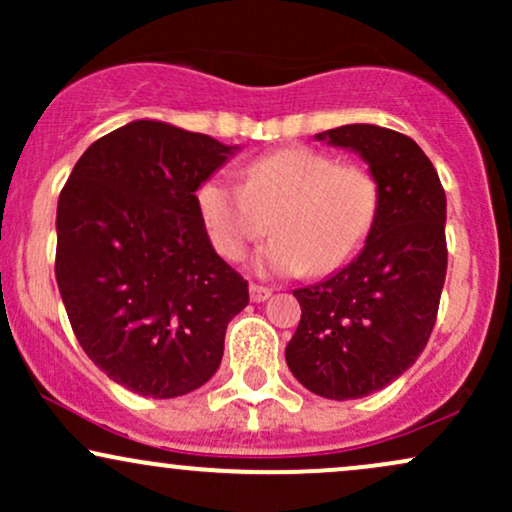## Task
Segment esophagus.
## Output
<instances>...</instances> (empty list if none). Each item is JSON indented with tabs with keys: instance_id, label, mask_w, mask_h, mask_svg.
<instances>
[{
	"instance_id": "1",
	"label": "esophagus",
	"mask_w": 512,
	"mask_h": 512,
	"mask_svg": "<svg viewBox=\"0 0 512 512\" xmlns=\"http://www.w3.org/2000/svg\"><path fill=\"white\" fill-rule=\"evenodd\" d=\"M269 296H272V289H269V286L250 284V298H252V303H264Z\"/></svg>"
}]
</instances>
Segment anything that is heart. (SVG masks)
<instances>
[{
	"mask_svg": "<svg viewBox=\"0 0 512 512\" xmlns=\"http://www.w3.org/2000/svg\"><path fill=\"white\" fill-rule=\"evenodd\" d=\"M380 207L378 178L356 163L310 146H289L252 161L245 182L204 180L197 209L211 245L238 262L272 228L257 255L267 274H332L349 264L370 236Z\"/></svg>",
	"mask_w": 512,
	"mask_h": 512,
	"instance_id": "heart-1",
	"label": "heart"
}]
</instances>
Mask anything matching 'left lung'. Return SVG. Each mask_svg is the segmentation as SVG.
Returning <instances> with one entry per match:
<instances>
[{"label": "left lung", "instance_id": "8db88e82", "mask_svg": "<svg viewBox=\"0 0 512 512\" xmlns=\"http://www.w3.org/2000/svg\"><path fill=\"white\" fill-rule=\"evenodd\" d=\"M315 139L361 154L380 185L361 252L330 279L293 291L301 322L286 363L310 392L342 402L397 380L431 337L448 272L445 190L419 144L395 129L344 125Z\"/></svg>", "mask_w": 512, "mask_h": 512}]
</instances>
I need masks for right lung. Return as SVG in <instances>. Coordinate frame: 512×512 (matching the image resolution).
I'll use <instances>...</instances> for the list:
<instances>
[{"label": "right lung", "instance_id": "obj_1", "mask_svg": "<svg viewBox=\"0 0 512 512\" xmlns=\"http://www.w3.org/2000/svg\"><path fill=\"white\" fill-rule=\"evenodd\" d=\"M207 134L134 120L84 151L57 202L55 276L86 356L142 397H180L219 368L248 281L197 209L233 156Z\"/></svg>", "mask_w": 512, "mask_h": 512}]
</instances>
